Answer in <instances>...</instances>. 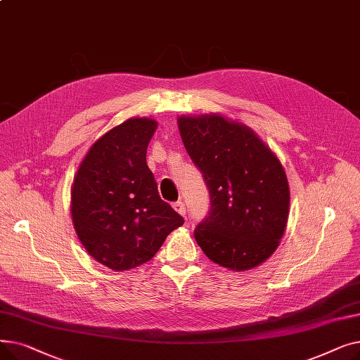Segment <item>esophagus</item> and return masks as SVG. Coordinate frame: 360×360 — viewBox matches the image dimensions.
Segmentation results:
<instances>
[{
	"instance_id": "34e87169",
	"label": "esophagus",
	"mask_w": 360,
	"mask_h": 360,
	"mask_svg": "<svg viewBox=\"0 0 360 360\" xmlns=\"http://www.w3.org/2000/svg\"><path fill=\"white\" fill-rule=\"evenodd\" d=\"M172 207H174L176 213H179L181 216H185L186 209H185V204H184L182 201H176V202H174V204H172Z\"/></svg>"
}]
</instances>
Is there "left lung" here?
Here are the masks:
<instances>
[{"label": "left lung", "instance_id": "obj_1", "mask_svg": "<svg viewBox=\"0 0 360 360\" xmlns=\"http://www.w3.org/2000/svg\"><path fill=\"white\" fill-rule=\"evenodd\" d=\"M178 127L210 194L209 216L194 231L200 248L233 271L259 266L277 250L289 216L280 160L251 128L217 113L179 117Z\"/></svg>", "mask_w": 360, "mask_h": 360}]
</instances>
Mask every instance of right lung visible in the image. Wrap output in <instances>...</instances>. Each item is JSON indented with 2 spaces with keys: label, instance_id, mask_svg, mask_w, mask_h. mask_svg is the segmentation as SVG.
<instances>
[{
  "label": "right lung",
  "instance_id": "add662e5",
  "mask_svg": "<svg viewBox=\"0 0 360 360\" xmlns=\"http://www.w3.org/2000/svg\"><path fill=\"white\" fill-rule=\"evenodd\" d=\"M158 122L129 118L94 143L74 176L71 216L86 251L115 271L153 258L184 219L163 201L146 153Z\"/></svg>",
  "mask_w": 360,
  "mask_h": 360
}]
</instances>
